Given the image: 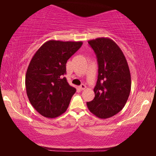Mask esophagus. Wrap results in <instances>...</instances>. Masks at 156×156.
I'll use <instances>...</instances> for the list:
<instances>
[{"label": "esophagus", "mask_w": 156, "mask_h": 156, "mask_svg": "<svg viewBox=\"0 0 156 156\" xmlns=\"http://www.w3.org/2000/svg\"><path fill=\"white\" fill-rule=\"evenodd\" d=\"M79 88H80V89H81V90H84V89H86V86L84 85V84H82L79 87Z\"/></svg>", "instance_id": "esophagus-1"}]
</instances>
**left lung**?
I'll list each match as a JSON object with an SVG mask.
<instances>
[{"label":"left lung","mask_w":156,"mask_h":156,"mask_svg":"<svg viewBox=\"0 0 156 156\" xmlns=\"http://www.w3.org/2000/svg\"><path fill=\"white\" fill-rule=\"evenodd\" d=\"M96 55L98 76L93 100L87 102L89 110L106 119L122 110L131 91V73L126 58L119 46L109 38L88 41Z\"/></svg>","instance_id":"left-lung-1"}]
</instances>
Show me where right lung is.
<instances>
[{"instance_id": "right-lung-1", "label": "right lung", "mask_w": 156, "mask_h": 156, "mask_svg": "<svg viewBox=\"0 0 156 156\" xmlns=\"http://www.w3.org/2000/svg\"><path fill=\"white\" fill-rule=\"evenodd\" d=\"M83 42L47 41L34 55L25 76L30 103L44 117L54 118L69 107L76 89L65 77L66 63L80 48Z\"/></svg>"}]
</instances>
